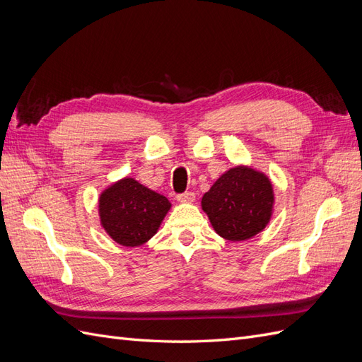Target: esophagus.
Returning a JSON list of instances; mask_svg holds the SVG:
<instances>
[{"label":"esophagus","instance_id":"esophagus-1","mask_svg":"<svg viewBox=\"0 0 362 362\" xmlns=\"http://www.w3.org/2000/svg\"><path fill=\"white\" fill-rule=\"evenodd\" d=\"M177 201L181 202V204H192L194 201V193L192 192H185L182 194H178L177 196Z\"/></svg>","mask_w":362,"mask_h":362}]
</instances>
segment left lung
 I'll use <instances>...</instances> for the list:
<instances>
[{"instance_id": "left-lung-1", "label": "left lung", "mask_w": 362, "mask_h": 362, "mask_svg": "<svg viewBox=\"0 0 362 362\" xmlns=\"http://www.w3.org/2000/svg\"><path fill=\"white\" fill-rule=\"evenodd\" d=\"M275 190L264 172L246 164L228 169L201 201L214 231L229 242L259 234L273 216Z\"/></svg>"}]
</instances>
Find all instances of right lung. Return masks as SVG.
<instances>
[{"instance_id":"1","label":"right lung","mask_w":362,"mask_h":362,"mask_svg":"<svg viewBox=\"0 0 362 362\" xmlns=\"http://www.w3.org/2000/svg\"><path fill=\"white\" fill-rule=\"evenodd\" d=\"M172 204L166 196L124 177L100 193L98 216L107 235L125 247L145 245L154 237Z\"/></svg>"}]
</instances>
